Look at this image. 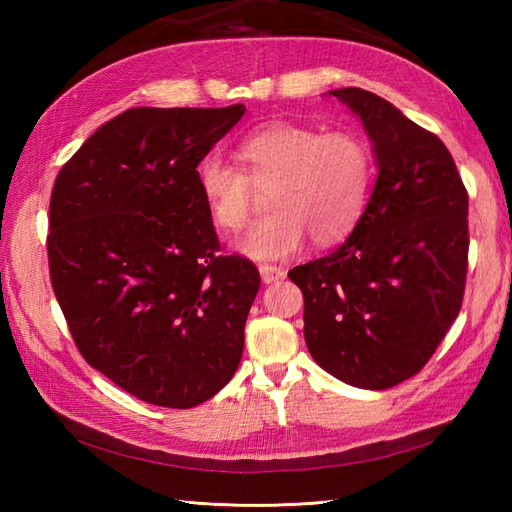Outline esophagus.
Returning <instances> with one entry per match:
<instances>
[{"instance_id": "esophagus-1", "label": "esophagus", "mask_w": 512, "mask_h": 512, "mask_svg": "<svg viewBox=\"0 0 512 512\" xmlns=\"http://www.w3.org/2000/svg\"><path fill=\"white\" fill-rule=\"evenodd\" d=\"M259 275H262V281L264 284H275V281L284 279L286 277V270L279 268V266H270V264H264L259 266Z\"/></svg>"}]
</instances>
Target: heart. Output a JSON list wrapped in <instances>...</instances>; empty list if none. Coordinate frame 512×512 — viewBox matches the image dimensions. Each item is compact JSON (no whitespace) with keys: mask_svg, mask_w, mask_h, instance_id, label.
Here are the masks:
<instances>
[{"mask_svg":"<svg viewBox=\"0 0 512 512\" xmlns=\"http://www.w3.org/2000/svg\"><path fill=\"white\" fill-rule=\"evenodd\" d=\"M239 167L206 156L195 169V184L211 222L226 233L244 228L253 209V189L270 187L268 215L239 237V253L270 262L299 253L310 237L330 246L361 220L372 158L350 132H317L295 123H270L239 140Z\"/></svg>","mask_w":512,"mask_h":512,"instance_id":"obj_1","label":"heart"}]
</instances>
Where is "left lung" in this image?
<instances>
[{
    "label": "left lung",
    "mask_w": 512,
    "mask_h": 512,
    "mask_svg": "<svg viewBox=\"0 0 512 512\" xmlns=\"http://www.w3.org/2000/svg\"><path fill=\"white\" fill-rule=\"evenodd\" d=\"M328 94L361 118L378 176L350 237L288 277L317 365L352 387L389 389L420 372L462 308L469 195L436 134L374 92Z\"/></svg>",
    "instance_id": "obj_1"
}]
</instances>
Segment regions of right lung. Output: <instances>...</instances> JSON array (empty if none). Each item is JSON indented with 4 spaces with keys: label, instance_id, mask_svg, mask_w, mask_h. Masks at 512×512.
I'll return each mask as SVG.
<instances>
[{
    "label": "right lung",
    "instance_id": "obj_1",
    "mask_svg": "<svg viewBox=\"0 0 512 512\" xmlns=\"http://www.w3.org/2000/svg\"><path fill=\"white\" fill-rule=\"evenodd\" d=\"M244 112L132 107L96 129L54 182L50 279L74 343L151 405H200L242 361L262 281L248 259L220 253L195 169Z\"/></svg>",
    "mask_w": 512,
    "mask_h": 512
}]
</instances>
